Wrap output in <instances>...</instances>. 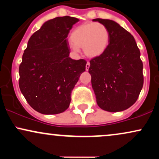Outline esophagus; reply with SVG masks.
<instances>
[{"label":"esophagus","mask_w":159,"mask_h":159,"mask_svg":"<svg viewBox=\"0 0 159 159\" xmlns=\"http://www.w3.org/2000/svg\"><path fill=\"white\" fill-rule=\"evenodd\" d=\"M90 62H87V64H86V70H88L89 69V68H90Z\"/></svg>","instance_id":"34e87169"}]
</instances>
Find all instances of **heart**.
<instances>
[{
    "label": "heart",
    "instance_id": "heart-1",
    "mask_svg": "<svg viewBox=\"0 0 159 159\" xmlns=\"http://www.w3.org/2000/svg\"><path fill=\"white\" fill-rule=\"evenodd\" d=\"M70 39L75 52H78V48H83L87 56L95 57L106 50L109 43V32L103 24L87 22L76 27L71 34Z\"/></svg>",
    "mask_w": 159,
    "mask_h": 159
}]
</instances>
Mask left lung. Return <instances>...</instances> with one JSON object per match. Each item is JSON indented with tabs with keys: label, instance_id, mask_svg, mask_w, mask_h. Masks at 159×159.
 <instances>
[{
	"label": "left lung",
	"instance_id": "obj_1",
	"mask_svg": "<svg viewBox=\"0 0 159 159\" xmlns=\"http://www.w3.org/2000/svg\"><path fill=\"white\" fill-rule=\"evenodd\" d=\"M105 25L109 44L91 59L89 73L100 108L118 112L135 103L143 85V63L134 36L112 20L95 19Z\"/></svg>",
	"mask_w": 159,
	"mask_h": 159
}]
</instances>
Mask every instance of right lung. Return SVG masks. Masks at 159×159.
<instances>
[{"label":"right lung","mask_w":159,"mask_h":159,"mask_svg":"<svg viewBox=\"0 0 159 159\" xmlns=\"http://www.w3.org/2000/svg\"><path fill=\"white\" fill-rule=\"evenodd\" d=\"M79 19L70 16L48 20L29 39L19 66V88L37 112L57 114L68 108L71 93L87 61L69 57L66 37Z\"/></svg>","instance_id":"add662e5"}]
</instances>
